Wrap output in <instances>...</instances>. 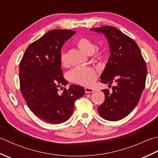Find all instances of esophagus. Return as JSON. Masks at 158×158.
I'll return each mask as SVG.
<instances>
[{
  "mask_svg": "<svg viewBox=\"0 0 158 158\" xmlns=\"http://www.w3.org/2000/svg\"><path fill=\"white\" fill-rule=\"evenodd\" d=\"M85 91L86 93H92L95 91L94 89L91 88H85Z\"/></svg>",
  "mask_w": 158,
  "mask_h": 158,
  "instance_id": "1",
  "label": "esophagus"
}]
</instances>
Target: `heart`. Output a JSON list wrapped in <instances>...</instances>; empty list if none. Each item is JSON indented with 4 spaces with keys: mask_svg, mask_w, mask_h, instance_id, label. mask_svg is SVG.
<instances>
[{
    "mask_svg": "<svg viewBox=\"0 0 158 158\" xmlns=\"http://www.w3.org/2000/svg\"><path fill=\"white\" fill-rule=\"evenodd\" d=\"M77 45L80 49L88 55L94 53L96 56L101 55V52L96 49V45L92 40L86 37L80 38L77 42ZM60 60L62 65H66L67 55L65 52H62ZM70 81L83 85H89L92 84L97 77V73L94 69L89 67L79 66L70 70L69 74Z\"/></svg>",
    "mask_w": 158,
    "mask_h": 158,
    "instance_id": "heart-1",
    "label": "heart"
}]
</instances>
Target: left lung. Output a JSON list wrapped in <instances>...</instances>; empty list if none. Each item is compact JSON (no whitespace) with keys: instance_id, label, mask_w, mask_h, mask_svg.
<instances>
[{"instance_id":"left-lung-1","label":"left lung","mask_w":158,"mask_h":158,"mask_svg":"<svg viewBox=\"0 0 158 158\" xmlns=\"http://www.w3.org/2000/svg\"><path fill=\"white\" fill-rule=\"evenodd\" d=\"M105 35L110 56L100 76V82H113L112 92L102 91L105 101L98 108L99 115L109 121H118L132 111L138 104L145 86L147 69L138 45L119 30L110 26L91 29ZM111 86V85H110Z\"/></svg>"}]
</instances>
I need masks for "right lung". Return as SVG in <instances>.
Here are the masks:
<instances>
[{"mask_svg":"<svg viewBox=\"0 0 158 158\" xmlns=\"http://www.w3.org/2000/svg\"><path fill=\"white\" fill-rule=\"evenodd\" d=\"M69 30H52L30 45L19 63L22 94L29 109L50 123H61L73 114L75 100L85 94L82 86L67 85L61 69V49L75 34ZM63 88V87H62Z\"/></svg>","mask_w":158,"mask_h":158,"instance_id":"obj_1","label":"right lung"}]
</instances>
